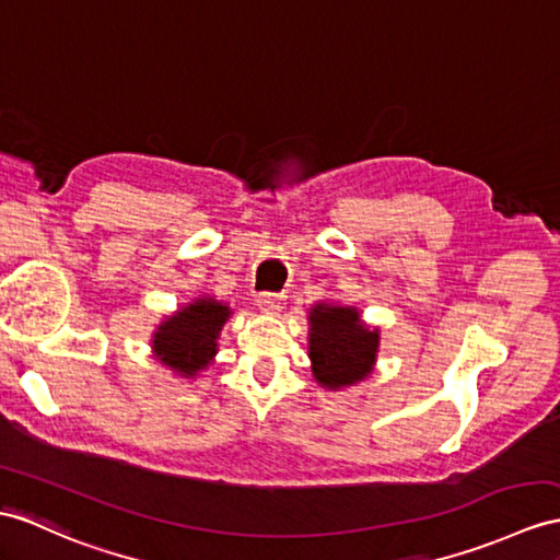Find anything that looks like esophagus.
<instances>
[{
  "label": "esophagus",
  "mask_w": 560,
  "mask_h": 560,
  "mask_svg": "<svg viewBox=\"0 0 560 560\" xmlns=\"http://www.w3.org/2000/svg\"><path fill=\"white\" fill-rule=\"evenodd\" d=\"M256 304L266 313H278L284 304V294L282 292H264L256 296Z\"/></svg>",
  "instance_id": "1"
}]
</instances>
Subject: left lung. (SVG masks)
Here are the masks:
<instances>
[{
	"mask_svg": "<svg viewBox=\"0 0 560 560\" xmlns=\"http://www.w3.org/2000/svg\"><path fill=\"white\" fill-rule=\"evenodd\" d=\"M380 330L361 318L357 306L318 302L308 308L311 373L323 389L339 392L373 373Z\"/></svg>",
	"mask_w": 560,
	"mask_h": 560,
	"instance_id": "left-lung-1",
	"label": "left lung"
}]
</instances>
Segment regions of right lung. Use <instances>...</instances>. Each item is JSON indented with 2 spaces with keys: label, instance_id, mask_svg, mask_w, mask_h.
<instances>
[{
  "label": "right lung",
  "instance_id": "obj_1",
  "mask_svg": "<svg viewBox=\"0 0 560 560\" xmlns=\"http://www.w3.org/2000/svg\"><path fill=\"white\" fill-rule=\"evenodd\" d=\"M230 308L213 296H197L163 316L152 335V353L177 377L195 380L215 361L218 337L228 323Z\"/></svg>",
  "mask_w": 560,
  "mask_h": 560
}]
</instances>
